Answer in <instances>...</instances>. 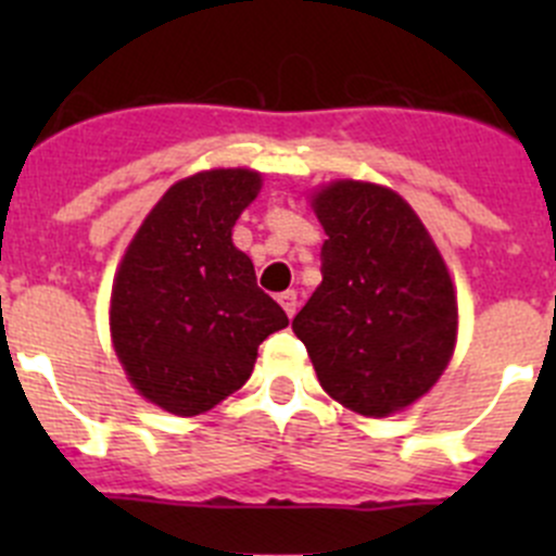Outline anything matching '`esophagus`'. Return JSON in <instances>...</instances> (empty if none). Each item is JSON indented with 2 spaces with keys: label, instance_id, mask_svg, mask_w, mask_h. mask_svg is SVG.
Wrapping results in <instances>:
<instances>
[{
  "label": "esophagus",
  "instance_id": "obj_1",
  "mask_svg": "<svg viewBox=\"0 0 556 556\" xmlns=\"http://www.w3.org/2000/svg\"><path fill=\"white\" fill-rule=\"evenodd\" d=\"M279 304L288 312V317H293L295 309H299V293L295 290H285V293H279Z\"/></svg>",
  "mask_w": 556,
  "mask_h": 556
}]
</instances>
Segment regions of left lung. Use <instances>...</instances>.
<instances>
[{
    "instance_id": "8db88e82",
    "label": "left lung",
    "mask_w": 556,
    "mask_h": 556,
    "mask_svg": "<svg viewBox=\"0 0 556 556\" xmlns=\"http://www.w3.org/2000/svg\"><path fill=\"white\" fill-rule=\"evenodd\" d=\"M323 223V285L295 314L319 384L363 417H387L444 374L457 301L444 257L392 190L339 179L312 199Z\"/></svg>"
}]
</instances>
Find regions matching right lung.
<instances>
[{"label":"right lung","mask_w":556,"mask_h":556,"mask_svg":"<svg viewBox=\"0 0 556 556\" xmlns=\"http://www.w3.org/2000/svg\"><path fill=\"white\" fill-rule=\"evenodd\" d=\"M261 174L179 179L144 217L112 285V344L131 384L179 417L210 412L250 379L257 346L288 325L231 228Z\"/></svg>","instance_id":"add662e5"}]
</instances>
